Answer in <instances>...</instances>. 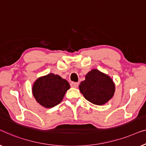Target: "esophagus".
I'll return each instance as SVG.
<instances>
[{
	"mask_svg": "<svg viewBox=\"0 0 146 146\" xmlns=\"http://www.w3.org/2000/svg\"><path fill=\"white\" fill-rule=\"evenodd\" d=\"M70 85L71 87L77 88V87H78V86H79V83H77V82H71Z\"/></svg>",
	"mask_w": 146,
	"mask_h": 146,
	"instance_id": "esophagus-1",
	"label": "esophagus"
}]
</instances>
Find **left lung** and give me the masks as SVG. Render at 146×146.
<instances>
[{"mask_svg": "<svg viewBox=\"0 0 146 146\" xmlns=\"http://www.w3.org/2000/svg\"><path fill=\"white\" fill-rule=\"evenodd\" d=\"M114 85L110 77L97 69H93L85 76L79 90L87 100L96 105H102L114 95Z\"/></svg>", "mask_w": 146, "mask_h": 146, "instance_id": "1", "label": "left lung"}]
</instances>
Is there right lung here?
<instances>
[{"mask_svg": "<svg viewBox=\"0 0 146 146\" xmlns=\"http://www.w3.org/2000/svg\"><path fill=\"white\" fill-rule=\"evenodd\" d=\"M70 88L66 80L50 73L35 82L32 92L37 102L46 108H52L60 103L65 93Z\"/></svg>", "mask_w": 146, "mask_h": 146, "instance_id": "right-lung-1", "label": "right lung"}]
</instances>
